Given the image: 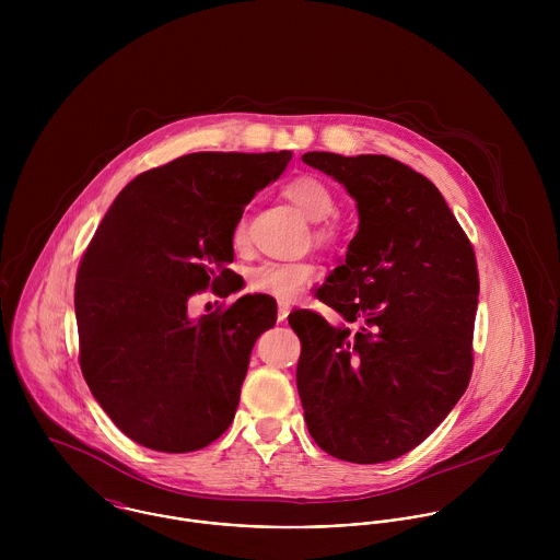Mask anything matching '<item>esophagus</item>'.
<instances>
[{"label": "esophagus", "mask_w": 560, "mask_h": 560, "mask_svg": "<svg viewBox=\"0 0 560 560\" xmlns=\"http://www.w3.org/2000/svg\"><path fill=\"white\" fill-rule=\"evenodd\" d=\"M289 313H291V304H289V302H278V320H280V323L287 320Z\"/></svg>", "instance_id": "34e87169"}]
</instances>
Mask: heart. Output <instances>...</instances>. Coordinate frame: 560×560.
Listing matches in <instances>:
<instances>
[{"label":"heart","mask_w":560,"mask_h":560,"mask_svg":"<svg viewBox=\"0 0 560 560\" xmlns=\"http://www.w3.org/2000/svg\"><path fill=\"white\" fill-rule=\"evenodd\" d=\"M282 194L313 222H319L317 226V243L334 249L340 247V243L347 240V233L342 229V224L334 218H329L334 213L336 207V198L334 191L311 174H302L291 178L284 187ZM233 245L235 249H245L247 247V222L245 218H240L233 226ZM317 276V267L308 260H289V262H276V260H267L260 265H254L247 269L245 273V287L252 293H260V295H269L276 300H293L295 295H300V291L311 284Z\"/></svg>","instance_id":"b5f03b06"}]
</instances>
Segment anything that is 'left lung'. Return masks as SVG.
Returning <instances> with one entry per match:
<instances>
[{
  "label": "left lung",
  "instance_id": "obj_1",
  "mask_svg": "<svg viewBox=\"0 0 560 560\" xmlns=\"http://www.w3.org/2000/svg\"><path fill=\"white\" fill-rule=\"evenodd\" d=\"M358 202L360 226L317 300L345 323L293 311L298 390L325 453L382 464L416 448L472 375L479 269L440 189L386 155L306 153Z\"/></svg>",
  "mask_w": 560,
  "mask_h": 560
}]
</instances>
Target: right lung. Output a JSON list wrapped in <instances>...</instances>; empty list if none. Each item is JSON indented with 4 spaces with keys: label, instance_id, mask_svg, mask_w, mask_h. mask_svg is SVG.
<instances>
[{
    "label": "right lung",
    "instance_id": "obj_1",
    "mask_svg": "<svg viewBox=\"0 0 560 560\" xmlns=\"http://www.w3.org/2000/svg\"><path fill=\"white\" fill-rule=\"evenodd\" d=\"M291 158L191 153L147 170L85 247L75 282L81 373L133 442L189 453L231 427L252 347L276 325V300L243 295L198 319L187 306L207 289L237 291L233 226Z\"/></svg>",
    "mask_w": 560,
    "mask_h": 560
}]
</instances>
